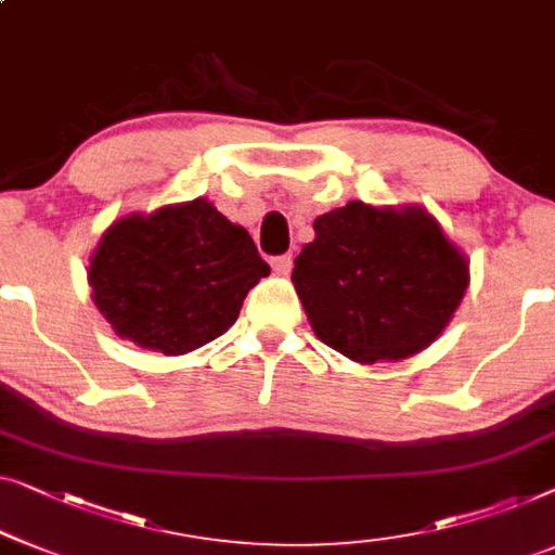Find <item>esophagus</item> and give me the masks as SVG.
<instances>
[{
    "label": "esophagus",
    "instance_id": "1",
    "mask_svg": "<svg viewBox=\"0 0 555 555\" xmlns=\"http://www.w3.org/2000/svg\"><path fill=\"white\" fill-rule=\"evenodd\" d=\"M272 270H275V275H291L293 255H280V258L272 260Z\"/></svg>",
    "mask_w": 555,
    "mask_h": 555
}]
</instances>
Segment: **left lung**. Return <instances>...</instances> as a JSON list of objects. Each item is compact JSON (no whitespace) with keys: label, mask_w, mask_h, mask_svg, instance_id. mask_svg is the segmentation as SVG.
<instances>
[{"label":"left lung","mask_w":555,"mask_h":555,"mask_svg":"<svg viewBox=\"0 0 555 555\" xmlns=\"http://www.w3.org/2000/svg\"><path fill=\"white\" fill-rule=\"evenodd\" d=\"M293 285L312 333L360 365L436 343L470 285V262L421 205L352 199L312 222Z\"/></svg>","instance_id":"obj_1"}]
</instances>
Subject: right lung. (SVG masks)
<instances>
[{
    "instance_id": "right-lung-1",
    "label": "right lung",
    "mask_w": 555,
    "mask_h": 555,
    "mask_svg": "<svg viewBox=\"0 0 555 555\" xmlns=\"http://www.w3.org/2000/svg\"><path fill=\"white\" fill-rule=\"evenodd\" d=\"M268 275L247 230L205 197L115 220L87 264L92 300L112 331L165 356L228 333L245 295Z\"/></svg>"
}]
</instances>
